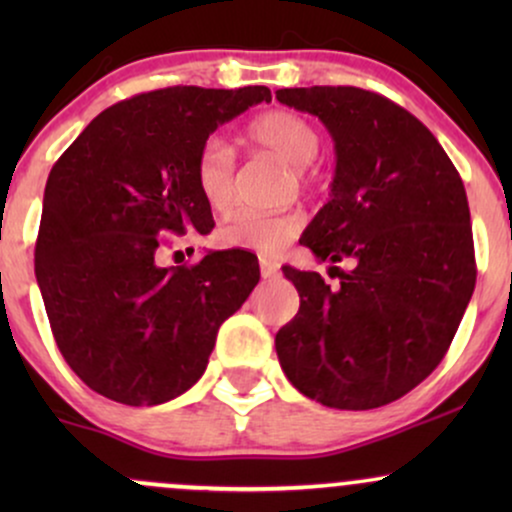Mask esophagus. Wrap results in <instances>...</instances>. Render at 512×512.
I'll use <instances>...</instances> for the list:
<instances>
[{
  "label": "esophagus",
  "mask_w": 512,
  "mask_h": 512,
  "mask_svg": "<svg viewBox=\"0 0 512 512\" xmlns=\"http://www.w3.org/2000/svg\"><path fill=\"white\" fill-rule=\"evenodd\" d=\"M260 274H262V279H274V276L279 274V267H276L274 262L262 260V262H260Z\"/></svg>",
  "instance_id": "34e87169"
}]
</instances>
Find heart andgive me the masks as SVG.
I'll return each mask as SVG.
<instances>
[{"label": "heart", "mask_w": 512, "mask_h": 512, "mask_svg": "<svg viewBox=\"0 0 512 512\" xmlns=\"http://www.w3.org/2000/svg\"><path fill=\"white\" fill-rule=\"evenodd\" d=\"M248 139L257 149L269 151L289 163L298 175L308 173V163L320 151L317 129L291 110H272L252 120L248 125ZM233 170H236V158L231 146L219 137L207 139L195 161V187L211 211H226L231 207ZM298 228L301 219L289 211H276V214L236 211L216 228L214 240L221 248L276 255L296 238Z\"/></svg>", "instance_id": "obj_1"}]
</instances>
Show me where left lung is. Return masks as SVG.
I'll use <instances>...</instances> for the list:
<instances>
[{
    "label": "left lung",
    "mask_w": 512,
    "mask_h": 512,
    "mask_svg": "<svg viewBox=\"0 0 512 512\" xmlns=\"http://www.w3.org/2000/svg\"><path fill=\"white\" fill-rule=\"evenodd\" d=\"M279 103L332 134L330 202L301 243L339 284L284 267L301 308L276 332L298 392L332 409H375L443 361L477 281L462 178L414 115L356 86L279 88ZM352 269L342 273L339 261Z\"/></svg>",
    "instance_id": "1"
}]
</instances>
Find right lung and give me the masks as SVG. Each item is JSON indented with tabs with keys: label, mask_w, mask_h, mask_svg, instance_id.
Returning a JSON list of instances; mask_svg holds the SVG:
<instances>
[{
	"label": "right lung",
	"mask_w": 512,
	"mask_h": 512,
	"mask_svg": "<svg viewBox=\"0 0 512 512\" xmlns=\"http://www.w3.org/2000/svg\"><path fill=\"white\" fill-rule=\"evenodd\" d=\"M267 86H170L110 105L50 170L35 279L64 361L129 407L175 399L202 378L216 332L260 281L250 252L211 250L163 267V233L214 228L195 187L211 132Z\"/></svg>",
	"instance_id": "obj_1"
}]
</instances>
